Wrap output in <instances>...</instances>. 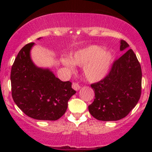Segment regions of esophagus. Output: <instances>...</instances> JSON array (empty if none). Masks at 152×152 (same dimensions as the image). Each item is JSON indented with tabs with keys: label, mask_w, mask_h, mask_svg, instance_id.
I'll return each mask as SVG.
<instances>
[{
	"label": "esophagus",
	"mask_w": 152,
	"mask_h": 152,
	"mask_svg": "<svg viewBox=\"0 0 152 152\" xmlns=\"http://www.w3.org/2000/svg\"><path fill=\"white\" fill-rule=\"evenodd\" d=\"M72 88L75 89V91L80 90V88H81L80 86V84H79L77 82H73V83H72Z\"/></svg>",
	"instance_id": "obj_1"
}]
</instances>
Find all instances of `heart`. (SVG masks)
<instances>
[{"label":"heart","instance_id":"1","mask_svg":"<svg viewBox=\"0 0 152 152\" xmlns=\"http://www.w3.org/2000/svg\"><path fill=\"white\" fill-rule=\"evenodd\" d=\"M113 60L112 53L109 50H102V48L91 45L75 53L70 59L65 58L62 63L72 69L74 64L84 66V72L88 80L95 82L103 79L109 72Z\"/></svg>","mask_w":152,"mask_h":152}]
</instances>
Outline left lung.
I'll return each mask as SVG.
<instances>
[{"label":"left lung","instance_id":"left-lung-1","mask_svg":"<svg viewBox=\"0 0 152 152\" xmlns=\"http://www.w3.org/2000/svg\"><path fill=\"white\" fill-rule=\"evenodd\" d=\"M129 46L120 41V50ZM95 92L88 111L102 121H116L124 118L136 107L142 88V70L136 55L129 49L112 64L109 73L99 82L91 84Z\"/></svg>","mask_w":152,"mask_h":152}]
</instances>
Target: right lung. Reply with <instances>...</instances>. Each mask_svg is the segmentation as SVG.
I'll return each mask as SVG.
<instances>
[{
    "label": "right lung",
    "instance_id": "1",
    "mask_svg": "<svg viewBox=\"0 0 152 152\" xmlns=\"http://www.w3.org/2000/svg\"><path fill=\"white\" fill-rule=\"evenodd\" d=\"M33 45L34 43H30L23 47L12 66V98L29 117L57 120L65 113L68 102L76 91L69 81L62 82L49 69L33 64L30 55Z\"/></svg>",
    "mask_w": 152,
    "mask_h": 152
}]
</instances>
